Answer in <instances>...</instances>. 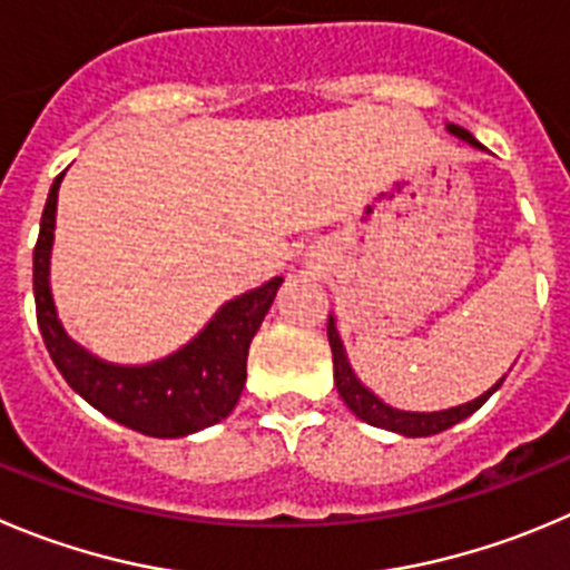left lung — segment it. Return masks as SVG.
<instances>
[{
    "instance_id": "8db88e82",
    "label": "left lung",
    "mask_w": 570,
    "mask_h": 570,
    "mask_svg": "<svg viewBox=\"0 0 570 570\" xmlns=\"http://www.w3.org/2000/svg\"><path fill=\"white\" fill-rule=\"evenodd\" d=\"M448 131L456 134V137H462V139H468L470 145H475V148H481V142H475L473 134L464 131V128L448 126ZM327 338H330V350H333L335 389H338V394H341V400L346 403V409H350L355 416H361L363 422H370V425L386 428V431L403 433V436H431V433L448 431L451 425L462 422L464 416H470L473 411H479L481 405H484L487 400L498 392V386L503 383V381L495 383V386H492L487 394H481L479 400L459 405V409L436 411V414H411V411H397V409H392V405L381 403V400H377L370 389L361 386V381L352 375L350 363H346V355H344V346H341L338 333H335L333 316H330V322H327Z\"/></svg>"
}]
</instances>
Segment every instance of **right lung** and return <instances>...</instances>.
Segmentation results:
<instances>
[{
	"label": "right lung",
	"instance_id": "right-lung-1",
	"mask_svg": "<svg viewBox=\"0 0 570 570\" xmlns=\"http://www.w3.org/2000/svg\"><path fill=\"white\" fill-rule=\"evenodd\" d=\"M61 178L63 173L47 195L41 232L32 248V294L38 330L63 381L97 411L145 436H187L226 420L246 386L248 344L279 291L282 276L226 302L198 338L165 361L137 370L97 361L61 330L47 279Z\"/></svg>",
	"mask_w": 570,
	"mask_h": 570
}]
</instances>
